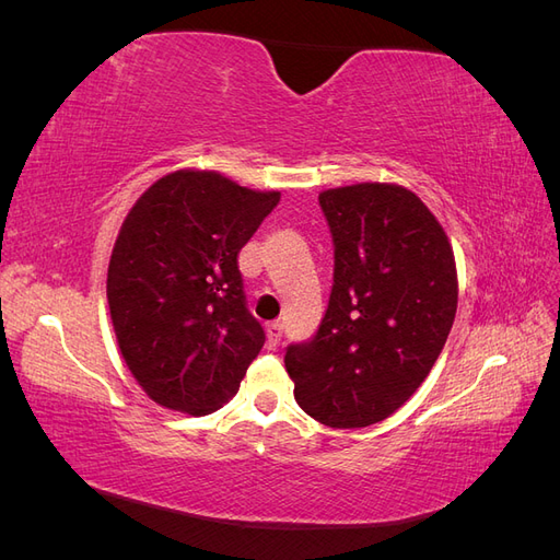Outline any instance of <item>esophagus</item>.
Listing matches in <instances>:
<instances>
[{"mask_svg": "<svg viewBox=\"0 0 560 560\" xmlns=\"http://www.w3.org/2000/svg\"><path fill=\"white\" fill-rule=\"evenodd\" d=\"M266 338H268V348L276 350L282 341V325L280 322H273V325L266 327Z\"/></svg>", "mask_w": 560, "mask_h": 560, "instance_id": "esophagus-1", "label": "esophagus"}]
</instances>
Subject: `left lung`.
Returning a JSON list of instances; mask_svg holds the SVG:
<instances>
[{
    "mask_svg": "<svg viewBox=\"0 0 560 560\" xmlns=\"http://www.w3.org/2000/svg\"><path fill=\"white\" fill-rule=\"evenodd\" d=\"M334 284L319 329L284 352L299 406L354 430L393 416L428 378L457 308L453 247L413 191L364 182L319 194Z\"/></svg>",
    "mask_w": 560,
    "mask_h": 560,
    "instance_id": "8db88e82",
    "label": "left lung"
}]
</instances>
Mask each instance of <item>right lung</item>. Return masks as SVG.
<instances>
[{
    "label": "right lung",
    "mask_w": 560,
    "mask_h": 560,
    "mask_svg": "<svg viewBox=\"0 0 560 560\" xmlns=\"http://www.w3.org/2000/svg\"><path fill=\"white\" fill-rule=\"evenodd\" d=\"M278 202V191L177 171L130 208L107 301L130 374L165 409L208 416L238 393L266 341L247 311L238 254Z\"/></svg>",
    "instance_id": "obj_1"
}]
</instances>
